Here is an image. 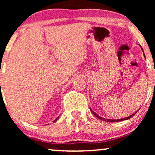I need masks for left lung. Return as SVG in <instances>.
I'll use <instances>...</instances> for the list:
<instances>
[{
    "instance_id": "8db88e82",
    "label": "left lung",
    "mask_w": 155,
    "mask_h": 155,
    "mask_svg": "<svg viewBox=\"0 0 155 155\" xmlns=\"http://www.w3.org/2000/svg\"><path fill=\"white\" fill-rule=\"evenodd\" d=\"M142 48V47H141ZM142 49H143V48H142ZM91 111H92V114H94V115L96 116V117H97L99 118V119H100V120H104V121H107V122H117V121H121V120H128V119H129V118H130L131 117H133V116L135 115V114L137 113V112H135V114H132V115H130V116H128V117H126V118H121V119H117V120H114V119H107V118H101V116H99V115H97V114H96V113H94V111H92V109H91Z\"/></svg>"
}]
</instances>
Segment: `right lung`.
<instances>
[{"instance_id": "right-lung-1", "label": "right lung", "mask_w": 155, "mask_h": 155, "mask_svg": "<svg viewBox=\"0 0 155 155\" xmlns=\"http://www.w3.org/2000/svg\"><path fill=\"white\" fill-rule=\"evenodd\" d=\"M57 118H56V120H54V122H55V121H56V120H57Z\"/></svg>"}]
</instances>
